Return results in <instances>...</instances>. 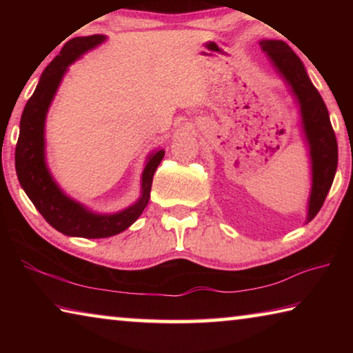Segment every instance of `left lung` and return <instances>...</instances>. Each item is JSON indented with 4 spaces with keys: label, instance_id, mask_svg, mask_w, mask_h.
Instances as JSON below:
<instances>
[{
    "label": "left lung",
    "instance_id": "8db88e82",
    "mask_svg": "<svg viewBox=\"0 0 353 353\" xmlns=\"http://www.w3.org/2000/svg\"><path fill=\"white\" fill-rule=\"evenodd\" d=\"M263 51L271 57L279 73L290 83L301 104L303 130H305L310 155H312L313 187L308 204V221H312L324 205L338 166V143L332 128L328 110L308 79L305 68L294 51L282 40H263Z\"/></svg>",
    "mask_w": 353,
    "mask_h": 353
}]
</instances>
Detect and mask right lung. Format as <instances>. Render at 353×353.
Returning a JSON list of instances; mask_svg holds the SVG:
<instances>
[{
    "mask_svg": "<svg viewBox=\"0 0 353 353\" xmlns=\"http://www.w3.org/2000/svg\"><path fill=\"white\" fill-rule=\"evenodd\" d=\"M104 35H88V37L71 39L63 45L59 56L45 68L37 88L25 105L15 148L17 176L28 198L32 201L48 224L70 236L107 238L126 230L130 224H134L148 205L154 172L165 155L162 149L149 157L143 171V194L140 201L115 214H94L88 212L81 204L67 198L48 172L43 139L48 107L54 98L68 65L85 51L104 41Z\"/></svg>",
    "mask_w": 353,
    "mask_h": 353,
    "instance_id": "add662e5",
    "label": "right lung"
}]
</instances>
